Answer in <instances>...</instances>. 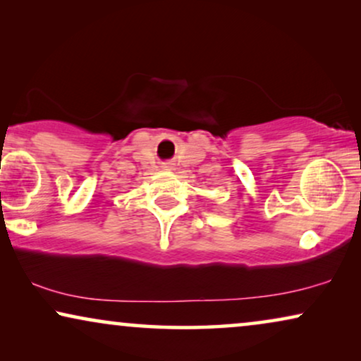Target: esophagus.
<instances>
[{
  "mask_svg": "<svg viewBox=\"0 0 361 361\" xmlns=\"http://www.w3.org/2000/svg\"><path fill=\"white\" fill-rule=\"evenodd\" d=\"M166 169H172V166H166Z\"/></svg>",
  "mask_w": 361,
  "mask_h": 361,
  "instance_id": "esophagus-1",
  "label": "esophagus"
}]
</instances>
